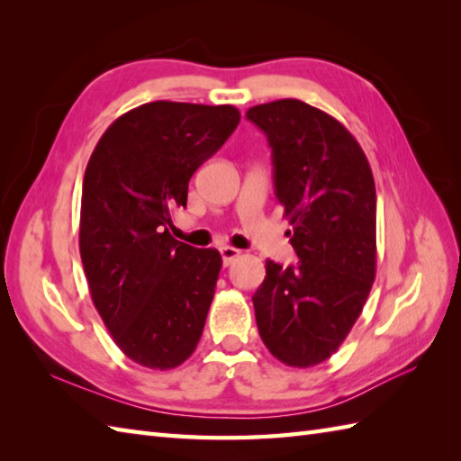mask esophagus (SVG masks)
Here are the masks:
<instances>
[{"label": "esophagus", "instance_id": "1", "mask_svg": "<svg viewBox=\"0 0 461 461\" xmlns=\"http://www.w3.org/2000/svg\"><path fill=\"white\" fill-rule=\"evenodd\" d=\"M220 253H221V259H223V266H225V267L231 266V263L236 261V259L241 256V251H240V249H236V248H231V246H223V248H220Z\"/></svg>", "mask_w": 461, "mask_h": 461}]
</instances>
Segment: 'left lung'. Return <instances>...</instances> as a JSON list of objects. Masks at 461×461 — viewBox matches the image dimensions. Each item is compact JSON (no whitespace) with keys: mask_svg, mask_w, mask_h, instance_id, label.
Returning <instances> with one entry per match:
<instances>
[{"mask_svg":"<svg viewBox=\"0 0 461 461\" xmlns=\"http://www.w3.org/2000/svg\"><path fill=\"white\" fill-rule=\"evenodd\" d=\"M267 136L276 198L297 266L266 261L253 295L261 340L287 366L330 358L360 317L376 273V190L345 126L297 99L251 106Z\"/></svg>","mask_w":461,"mask_h":461,"instance_id":"1","label":"left lung"}]
</instances>
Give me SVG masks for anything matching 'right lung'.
<instances>
[{
	"mask_svg": "<svg viewBox=\"0 0 461 461\" xmlns=\"http://www.w3.org/2000/svg\"><path fill=\"white\" fill-rule=\"evenodd\" d=\"M231 104L154 101L119 116L95 146L79 249L96 311L131 360L180 366L198 347L221 269L218 249L170 236L188 182L240 124Z\"/></svg>",
	"mask_w": 461,
	"mask_h": 461,
	"instance_id": "obj_1",
	"label": "right lung"
}]
</instances>
